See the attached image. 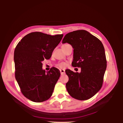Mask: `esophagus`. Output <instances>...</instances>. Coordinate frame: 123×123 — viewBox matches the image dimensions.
<instances>
[{
  "label": "esophagus",
  "mask_w": 123,
  "mask_h": 123,
  "mask_svg": "<svg viewBox=\"0 0 123 123\" xmlns=\"http://www.w3.org/2000/svg\"><path fill=\"white\" fill-rule=\"evenodd\" d=\"M60 72L62 75H64L65 74V70L64 69H60Z\"/></svg>",
  "instance_id": "obj_1"
}]
</instances>
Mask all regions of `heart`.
Listing matches in <instances>:
<instances>
[{"label": "heart", "instance_id": "obj_1", "mask_svg": "<svg viewBox=\"0 0 123 123\" xmlns=\"http://www.w3.org/2000/svg\"><path fill=\"white\" fill-rule=\"evenodd\" d=\"M64 45H66V44H64ZM67 66V64L65 62H62L59 63L57 65V67L59 68H61V69H64L65 68H66V67Z\"/></svg>", "mask_w": 123, "mask_h": 123}]
</instances>
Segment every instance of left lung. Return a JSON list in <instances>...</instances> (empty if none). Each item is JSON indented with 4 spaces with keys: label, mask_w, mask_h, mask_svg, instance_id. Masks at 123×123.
Wrapping results in <instances>:
<instances>
[{
    "label": "left lung",
    "mask_w": 123,
    "mask_h": 123,
    "mask_svg": "<svg viewBox=\"0 0 123 123\" xmlns=\"http://www.w3.org/2000/svg\"><path fill=\"white\" fill-rule=\"evenodd\" d=\"M62 43H68L72 46L74 49L72 66L81 68L80 73L66 70L69 77L67 90L76 99L90 98L102 88L107 67L102 43L88 31L81 30L67 34Z\"/></svg>",
    "instance_id": "8db88e82"
}]
</instances>
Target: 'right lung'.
<instances>
[{"mask_svg": "<svg viewBox=\"0 0 123 123\" xmlns=\"http://www.w3.org/2000/svg\"><path fill=\"white\" fill-rule=\"evenodd\" d=\"M63 36L32 32L24 36L15 48V79L22 93L33 102H44L52 95L61 73L55 67L46 72L42 62L50 58Z\"/></svg>", "mask_w": 123, "mask_h": 123, "instance_id": "right-lung-1", "label": "right lung"}]
</instances>
